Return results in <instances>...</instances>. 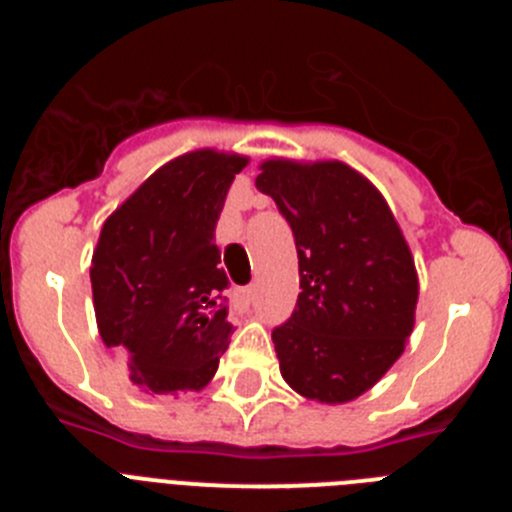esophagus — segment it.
<instances>
[{"instance_id":"34e87169","label":"esophagus","mask_w":512,"mask_h":512,"mask_svg":"<svg viewBox=\"0 0 512 512\" xmlns=\"http://www.w3.org/2000/svg\"><path fill=\"white\" fill-rule=\"evenodd\" d=\"M253 295H256V289L241 287L238 292H235V302H238V307H251L253 305Z\"/></svg>"}]
</instances>
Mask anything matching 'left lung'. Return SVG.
<instances>
[{
  "instance_id": "8db88e82",
  "label": "left lung",
  "mask_w": 512,
  "mask_h": 512,
  "mask_svg": "<svg viewBox=\"0 0 512 512\" xmlns=\"http://www.w3.org/2000/svg\"><path fill=\"white\" fill-rule=\"evenodd\" d=\"M259 192L292 228L300 295L271 330L284 382L307 400L364 395L413 333L418 274L382 194L341 161H266Z\"/></svg>"
}]
</instances>
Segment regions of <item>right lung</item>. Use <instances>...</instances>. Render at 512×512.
<instances>
[{
  "label": "right lung",
  "mask_w": 512,
  "mask_h": 512,
  "mask_svg": "<svg viewBox=\"0 0 512 512\" xmlns=\"http://www.w3.org/2000/svg\"><path fill=\"white\" fill-rule=\"evenodd\" d=\"M248 158L194 151L148 176L102 225L92 295L104 346L151 392L202 390L228 348L215 223Z\"/></svg>",
  "instance_id": "right-lung-1"
}]
</instances>
